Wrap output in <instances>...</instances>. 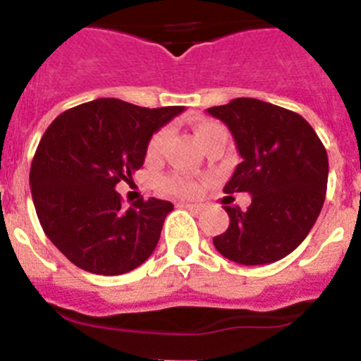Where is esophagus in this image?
I'll list each match as a JSON object with an SVG mask.
<instances>
[{
	"label": "esophagus",
	"mask_w": 361,
	"mask_h": 361,
	"mask_svg": "<svg viewBox=\"0 0 361 361\" xmlns=\"http://www.w3.org/2000/svg\"><path fill=\"white\" fill-rule=\"evenodd\" d=\"M180 206L186 209H190V212H193V213H200L204 209L202 204H180Z\"/></svg>",
	"instance_id": "esophagus-1"
}]
</instances>
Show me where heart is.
I'll return each instance as SVG.
<instances>
[{
  "label": "heart",
  "mask_w": 361,
  "mask_h": 361,
  "mask_svg": "<svg viewBox=\"0 0 361 361\" xmlns=\"http://www.w3.org/2000/svg\"><path fill=\"white\" fill-rule=\"evenodd\" d=\"M195 132L197 141L200 142V146L204 148V145L212 139L213 135L220 132H226L224 126L219 123H213V121H200V123L195 124ZM166 141H168V130L161 128L149 137L148 145H146V159L148 161H157V159L162 157L166 148ZM159 190L164 191V193H170V195L177 197H195L200 193V183L197 178L188 177V175L183 173H170L164 175L157 180Z\"/></svg>",
  "instance_id": "b5f03b06"
}]
</instances>
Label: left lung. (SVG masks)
Instances as JSON below:
<instances>
[{"instance_id": "left-lung-1", "label": "left lung", "mask_w": 361, "mask_h": 361, "mask_svg": "<svg viewBox=\"0 0 361 361\" xmlns=\"http://www.w3.org/2000/svg\"><path fill=\"white\" fill-rule=\"evenodd\" d=\"M235 137L242 162L224 193L247 191L250 208L224 206L229 226L213 238L222 257L244 266L276 262L295 251L322 212L329 161L302 116L258 99L208 108Z\"/></svg>"}]
</instances>
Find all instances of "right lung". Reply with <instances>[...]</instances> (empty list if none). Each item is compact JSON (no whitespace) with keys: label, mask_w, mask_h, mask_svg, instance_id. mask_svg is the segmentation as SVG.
Segmentation results:
<instances>
[{"label":"right lung","mask_w":361,"mask_h":361,"mask_svg":"<svg viewBox=\"0 0 361 361\" xmlns=\"http://www.w3.org/2000/svg\"><path fill=\"white\" fill-rule=\"evenodd\" d=\"M183 110L95 99L52 121L32 159L30 190L41 228L70 262L114 276L153 253L173 204L152 197L124 209L116 184L132 178L153 132Z\"/></svg>","instance_id":"obj_1"}]
</instances>
